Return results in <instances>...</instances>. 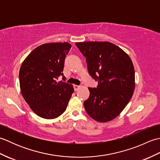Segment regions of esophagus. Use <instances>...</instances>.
I'll return each mask as SVG.
<instances>
[{
	"label": "esophagus",
	"mask_w": 160,
	"mask_h": 160,
	"mask_svg": "<svg viewBox=\"0 0 160 160\" xmlns=\"http://www.w3.org/2000/svg\"><path fill=\"white\" fill-rule=\"evenodd\" d=\"M80 86H78V85H76V84H74L73 85V88H74V90L75 91H78V89H80Z\"/></svg>",
	"instance_id": "esophagus-1"
}]
</instances>
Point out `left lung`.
I'll return each mask as SVG.
<instances>
[{"label": "left lung", "instance_id": "8db88e82", "mask_svg": "<svg viewBox=\"0 0 160 160\" xmlns=\"http://www.w3.org/2000/svg\"><path fill=\"white\" fill-rule=\"evenodd\" d=\"M76 46L86 58L90 76L98 82L89 88L90 95L84 102L89 116L107 122L118 116L132 98L135 89V70L131 58L109 42H81Z\"/></svg>", "mask_w": 160, "mask_h": 160}]
</instances>
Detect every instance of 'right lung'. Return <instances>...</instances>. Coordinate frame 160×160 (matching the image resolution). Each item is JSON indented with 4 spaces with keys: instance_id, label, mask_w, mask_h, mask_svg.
<instances>
[{
    "instance_id": "add662e5",
    "label": "right lung",
    "mask_w": 160,
    "mask_h": 160,
    "mask_svg": "<svg viewBox=\"0 0 160 160\" xmlns=\"http://www.w3.org/2000/svg\"><path fill=\"white\" fill-rule=\"evenodd\" d=\"M71 45L68 42L43 44L24 60L19 71L22 96L38 116L51 120L65 111L74 89L72 84L58 81L64 59Z\"/></svg>"
}]
</instances>
